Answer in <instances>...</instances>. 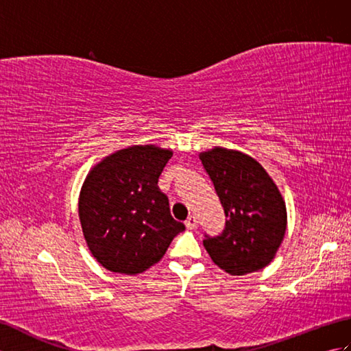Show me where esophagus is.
Returning <instances> with one entry per match:
<instances>
[{"label":"esophagus","mask_w":351,"mask_h":351,"mask_svg":"<svg viewBox=\"0 0 351 351\" xmlns=\"http://www.w3.org/2000/svg\"><path fill=\"white\" fill-rule=\"evenodd\" d=\"M185 226H187V229H196L197 219L195 217V215H190V217L185 220Z\"/></svg>","instance_id":"1"}]
</instances>
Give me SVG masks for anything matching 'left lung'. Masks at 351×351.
I'll return each mask as SVG.
<instances>
[{
	"mask_svg": "<svg viewBox=\"0 0 351 351\" xmlns=\"http://www.w3.org/2000/svg\"><path fill=\"white\" fill-rule=\"evenodd\" d=\"M226 215L225 230L204 240L213 263L243 276L271 263L287 230V205L278 185L250 155L215 146L199 154Z\"/></svg>",
	"mask_w": 351,
	"mask_h": 351,
	"instance_id": "1",
	"label": "left lung"
}]
</instances>
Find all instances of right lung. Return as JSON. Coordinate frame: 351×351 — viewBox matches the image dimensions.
Wrapping results in <instances>:
<instances>
[{"mask_svg":"<svg viewBox=\"0 0 351 351\" xmlns=\"http://www.w3.org/2000/svg\"><path fill=\"white\" fill-rule=\"evenodd\" d=\"M171 149L132 145L96 162L78 199L84 240L93 258L121 274L146 271L185 229L170 215L158 178Z\"/></svg>","mask_w":351,"mask_h":351,"instance_id":"obj_1","label":"right lung"}]
</instances>
